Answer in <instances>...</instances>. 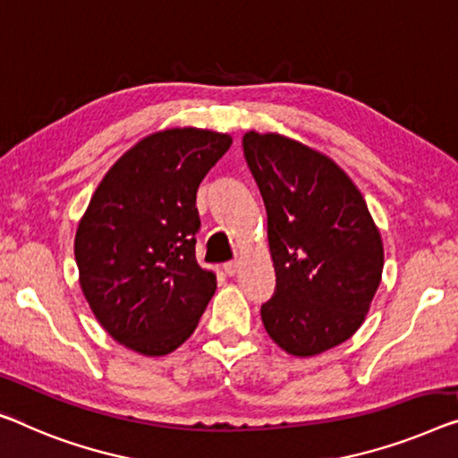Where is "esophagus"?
Listing matches in <instances>:
<instances>
[{"mask_svg": "<svg viewBox=\"0 0 458 458\" xmlns=\"http://www.w3.org/2000/svg\"><path fill=\"white\" fill-rule=\"evenodd\" d=\"M238 267H241V263H238V261H228V263H224V271H226V276H236Z\"/></svg>", "mask_w": 458, "mask_h": 458, "instance_id": "34e87169", "label": "esophagus"}]
</instances>
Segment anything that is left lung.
I'll use <instances>...</instances> for the list:
<instances>
[{
	"label": "left lung",
	"mask_w": 458,
	"mask_h": 458,
	"mask_svg": "<svg viewBox=\"0 0 458 458\" xmlns=\"http://www.w3.org/2000/svg\"><path fill=\"white\" fill-rule=\"evenodd\" d=\"M244 158L267 209L276 294L269 337L310 358L350 339L377 294L385 249L364 197L337 162L279 133L247 131Z\"/></svg>",
	"instance_id": "left-lung-1"
}]
</instances>
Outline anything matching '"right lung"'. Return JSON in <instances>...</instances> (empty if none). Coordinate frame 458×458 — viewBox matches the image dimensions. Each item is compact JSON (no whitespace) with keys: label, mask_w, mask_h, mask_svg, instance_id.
<instances>
[{"label":"right lung","mask_w":458,"mask_h":458,"mask_svg":"<svg viewBox=\"0 0 458 458\" xmlns=\"http://www.w3.org/2000/svg\"><path fill=\"white\" fill-rule=\"evenodd\" d=\"M228 133L197 127L156 131L102 176L78 222L80 288L108 335L141 356L185 344L216 292L199 267L197 189L228 152Z\"/></svg>","instance_id":"obj_1"}]
</instances>
